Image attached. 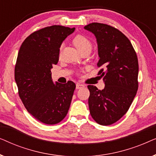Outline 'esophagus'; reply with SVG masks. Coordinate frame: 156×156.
Segmentation results:
<instances>
[{"instance_id":"esophagus-1","label":"esophagus","mask_w":156,"mask_h":156,"mask_svg":"<svg viewBox=\"0 0 156 156\" xmlns=\"http://www.w3.org/2000/svg\"><path fill=\"white\" fill-rule=\"evenodd\" d=\"M85 86L84 84H80V83H76V88L77 89H81V88H83V87H84Z\"/></svg>"}]
</instances>
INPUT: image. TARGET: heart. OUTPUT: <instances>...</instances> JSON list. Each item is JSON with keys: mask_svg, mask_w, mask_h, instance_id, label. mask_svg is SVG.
Returning a JSON list of instances; mask_svg holds the SVG:
<instances>
[{"mask_svg": "<svg viewBox=\"0 0 156 156\" xmlns=\"http://www.w3.org/2000/svg\"><path fill=\"white\" fill-rule=\"evenodd\" d=\"M72 43L80 51V53L86 50L91 51L92 48V43L91 40L86 36L81 35V34L74 36L72 39Z\"/></svg>", "mask_w": 156, "mask_h": 156, "instance_id": "1", "label": "heart"}]
</instances>
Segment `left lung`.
Here are the masks:
<instances>
[{"label":"left lung","instance_id":"8db88e82","mask_svg":"<svg viewBox=\"0 0 156 156\" xmlns=\"http://www.w3.org/2000/svg\"><path fill=\"white\" fill-rule=\"evenodd\" d=\"M97 38V67L105 87L88 85L91 116L100 125H112L128 112L137 92L138 57L130 40L111 25L92 23L84 26Z\"/></svg>","mask_w":156,"mask_h":156}]
</instances>
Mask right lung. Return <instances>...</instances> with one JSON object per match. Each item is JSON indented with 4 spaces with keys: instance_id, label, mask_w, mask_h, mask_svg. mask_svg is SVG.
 <instances>
[{
    "instance_id": "obj_1",
    "label": "right lung",
    "mask_w": 156,
    "mask_h": 156,
    "mask_svg": "<svg viewBox=\"0 0 156 156\" xmlns=\"http://www.w3.org/2000/svg\"><path fill=\"white\" fill-rule=\"evenodd\" d=\"M75 28L46 27L30 34L21 44L15 67L18 94L27 112L48 125L62 121L69 111L76 84L53 83L51 69L59 60V48Z\"/></svg>"
}]
</instances>
